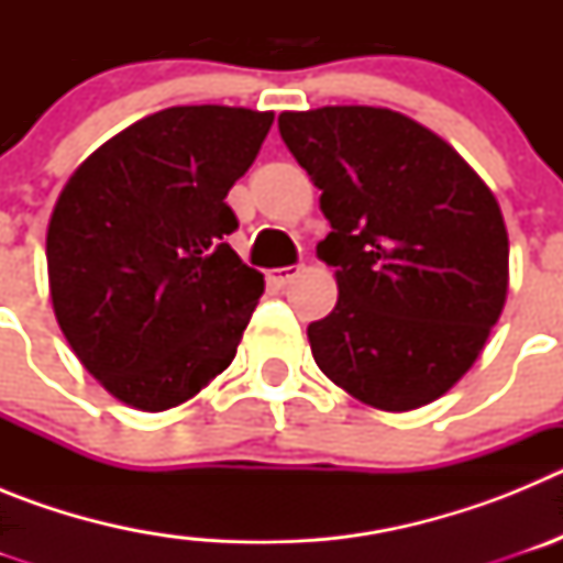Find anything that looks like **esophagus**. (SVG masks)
<instances>
[{"mask_svg": "<svg viewBox=\"0 0 563 563\" xmlns=\"http://www.w3.org/2000/svg\"><path fill=\"white\" fill-rule=\"evenodd\" d=\"M298 273H301V265H296V267H276V271H267V278H271L273 285L285 287V285H290V282L298 276Z\"/></svg>", "mask_w": 563, "mask_h": 563, "instance_id": "34e87169", "label": "esophagus"}]
</instances>
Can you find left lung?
<instances>
[{
    "label": "left lung",
    "mask_w": 563,
    "mask_h": 563,
    "mask_svg": "<svg viewBox=\"0 0 563 563\" xmlns=\"http://www.w3.org/2000/svg\"><path fill=\"white\" fill-rule=\"evenodd\" d=\"M332 231L338 305L307 327L318 369L380 411L454 389L485 350L510 285L494 191L429 126L386 107L278 114Z\"/></svg>",
    "instance_id": "8db88e82"
}]
</instances>
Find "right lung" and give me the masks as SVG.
Returning <instances> with one entry per match:
<instances>
[{
  "instance_id": "1",
  "label": "right lung",
  "mask_w": 563,
  "mask_h": 563,
  "mask_svg": "<svg viewBox=\"0 0 563 563\" xmlns=\"http://www.w3.org/2000/svg\"><path fill=\"white\" fill-rule=\"evenodd\" d=\"M273 112L168 107L109 137L69 174L47 225L49 301L103 389L166 411L231 366L265 276L225 236V197Z\"/></svg>"
}]
</instances>
